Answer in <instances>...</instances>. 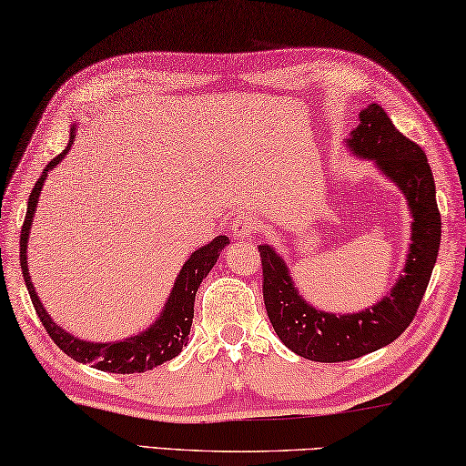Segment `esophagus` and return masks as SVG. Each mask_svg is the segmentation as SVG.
<instances>
[{
    "label": "esophagus",
    "instance_id": "esophagus-1",
    "mask_svg": "<svg viewBox=\"0 0 466 466\" xmlns=\"http://www.w3.org/2000/svg\"><path fill=\"white\" fill-rule=\"evenodd\" d=\"M258 228H260V218H258L254 212H249V210L239 212V215L235 217V220H233V235H235V238H241V239L251 238V235H254Z\"/></svg>",
    "mask_w": 466,
    "mask_h": 466
}]
</instances>
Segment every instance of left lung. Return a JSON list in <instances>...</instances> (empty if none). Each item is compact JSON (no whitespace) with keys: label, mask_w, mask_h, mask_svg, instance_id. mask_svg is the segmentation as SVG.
<instances>
[{"label":"left lung","mask_w":466,"mask_h":466,"mask_svg":"<svg viewBox=\"0 0 466 466\" xmlns=\"http://www.w3.org/2000/svg\"><path fill=\"white\" fill-rule=\"evenodd\" d=\"M349 147L355 155L373 158L386 177L402 189L413 215L405 274L382 301L360 314H326L305 303L280 256L268 246H258L262 260V293L266 314L293 353L319 363L350 361L390 345L407 330L430 285L436 264L441 218L436 202L431 167L419 144L394 127L382 106L371 103L361 111Z\"/></svg>","instance_id":"8db88e82"}]
</instances>
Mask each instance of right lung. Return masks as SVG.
I'll use <instances>...</instances> for the list:
<instances>
[{
	"label": "right lung",
	"instance_id": "add662e5",
	"mask_svg": "<svg viewBox=\"0 0 466 466\" xmlns=\"http://www.w3.org/2000/svg\"><path fill=\"white\" fill-rule=\"evenodd\" d=\"M74 132L76 127H72V140H74ZM70 144H67V148H70ZM67 148L53 158V161L43 169V175L39 177V181L35 183L33 192H30L26 217H25V223H22L20 268L28 289L30 301H33L36 316H39L41 324L45 326V330H47L53 342H56V345L64 350L67 357H72L74 361L90 363L93 368L101 371H109V373H140V371L152 370L157 368V365L177 357L181 353V349L187 345V334L194 319L196 291L202 280L206 279V274H208L212 270V266L217 264V258L220 256V251H223L228 239L225 235H218V238L212 239L208 246H202L187 258V262L183 264L177 280H175V287L169 295V299H167L161 318H158L155 326H150L147 332L126 340H117V342H86L72 337V334H67L64 328H59L56 322H53L47 311H45L39 297L35 293L33 283H30L28 264H26L28 231H30V225H33L35 208H36V202H39L45 177H47V173L53 169V167L66 157Z\"/></svg>",
	"mask_w": 466,
	"mask_h": 466
}]
</instances>
